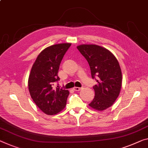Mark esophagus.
<instances>
[{"label":"esophagus","instance_id":"1","mask_svg":"<svg viewBox=\"0 0 148 148\" xmlns=\"http://www.w3.org/2000/svg\"><path fill=\"white\" fill-rule=\"evenodd\" d=\"M81 89V88L80 87H75L73 88V90H75V91H79Z\"/></svg>","mask_w":148,"mask_h":148}]
</instances>
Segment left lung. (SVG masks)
<instances>
[{"instance_id":"left-lung-1","label":"left lung","mask_w":148,"mask_h":148,"mask_svg":"<svg viewBox=\"0 0 148 148\" xmlns=\"http://www.w3.org/2000/svg\"><path fill=\"white\" fill-rule=\"evenodd\" d=\"M88 61L92 78L98 77L93 88L95 96L88 105L103 111L110 107L119 96L122 75L119 61L112 53L95 44H82L77 47Z\"/></svg>"}]
</instances>
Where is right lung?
<instances>
[{
    "label": "right lung",
    "instance_id": "right-lung-1",
    "mask_svg": "<svg viewBox=\"0 0 148 148\" xmlns=\"http://www.w3.org/2000/svg\"><path fill=\"white\" fill-rule=\"evenodd\" d=\"M71 45L63 43L46 47L40 52L32 67L28 78L29 94L38 107L47 115L56 114L66 105L69 90L59 86L54 87V84L60 80V65Z\"/></svg>",
    "mask_w": 148,
    "mask_h": 148
}]
</instances>
